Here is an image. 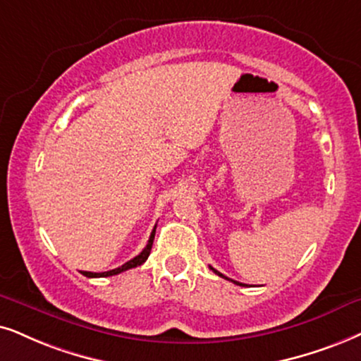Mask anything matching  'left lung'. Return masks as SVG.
<instances>
[{
	"instance_id": "8db88e82",
	"label": "left lung",
	"mask_w": 361,
	"mask_h": 361,
	"mask_svg": "<svg viewBox=\"0 0 361 361\" xmlns=\"http://www.w3.org/2000/svg\"><path fill=\"white\" fill-rule=\"evenodd\" d=\"M209 270H213L214 273H216V275H218V276L225 278V280H230V278H226L225 275H221V273H220V271H216V270H214V268H213V267H209ZM230 281H233V283H236V285H240V286H245V283H240V281H235V280H230Z\"/></svg>"
}]
</instances>
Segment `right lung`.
I'll return each mask as SVG.
<instances>
[{
    "mask_svg": "<svg viewBox=\"0 0 361 361\" xmlns=\"http://www.w3.org/2000/svg\"><path fill=\"white\" fill-rule=\"evenodd\" d=\"M154 231H157V225H154L152 235H149V240L147 246H145V250L141 252L140 255H136L133 259H130V262H126L125 264H121L120 268H115V270H109V271H103V273H91V271H81L85 276L88 278H104V276H113V275H118V273L121 271H126V270H131V268H136L140 267V264H143L147 262L148 257H149V252H152V246H153V240H154Z\"/></svg>",
    "mask_w": 361,
    "mask_h": 361,
    "instance_id": "right-lung-1",
    "label": "right lung"
}]
</instances>
